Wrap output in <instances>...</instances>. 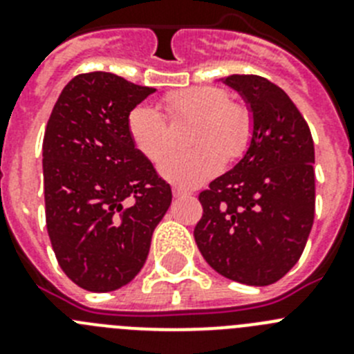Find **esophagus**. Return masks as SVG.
<instances>
[{"label": "esophagus", "instance_id": "34e87169", "mask_svg": "<svg viewBox=\"0 0 354 354\" xmlns=\"http://www.w3.org/2000/svg\"><path fill=\"white\" fill-rule=\"evenodd\" d=\"M189 195H192V193L184 192V189H180V187H175V189H174L175 198H184V196H189Z\"/></svg>", "mask_w": 354, "mask_h": 354}]
</instances>
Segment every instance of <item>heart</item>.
Returning <instances> with one entry per match:
<instances>
[{"label": "heart", "mask_w": 354, "mask_h": 354, "mask_svg": "<svg viewBox=\"0 0 354 354\" xmlns=\"http://www.w3.org/2000/svg\"><path fill=\"white\" fill-rule=\"evenodd\" d=\"M165 108L171 120H196L189 136L187 154H171L161 162L159 171L168 183L193 187L212 177L227 161H234L246 150L252 136L248 111L230 104L225 90L193 86L165 97ZM127 131L143 158L158 162L170 149V131L156 106L140 104L127 117Z\"/></svg>", "instance_id": "b5f03b06"}]
</instances>
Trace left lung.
I'll list each match as a JSON object with an SVG mask.
<instances>
[{
    "instance_id": "8db88e82",
    "label": "left lung",
    "mask_w": 354,
    "mask_h": 354,
    "mask_svg": "<svg viewBox=\"0 0 354 354\" xmlns=\"http://www.w3.org/2000/svg\"><path fill=\"white\" fill-rule=\"evenodd\" d=\"M246 102L252 136L232 170L200 193L195 241L212 270L271 286L301 257L315 207L314 142L289 95L253 74L221 77Z\"/></svg>"
}]
</instances>
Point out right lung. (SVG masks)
I'll list each match as a JSON object with an SVG mask.
<instances>
[{
	"label": "right lung",
	"mask_w": 354,
	"mask_h": 354,
	"mask_svg": "<svg viewBox=\"0 0 354 354\" xmlns=\"http://www.w3.org/2000/svg\"><path fill=\"white\" fill-rule=\"evenodd\" d=\"M156 88L111 72L72 77L42 143L46 223L64 273L92 292L129 283L171 204L170 184L140 154L127 117Z\"/></svg>",
	"instance_id": "right-lung-1"
}]
</instances>
